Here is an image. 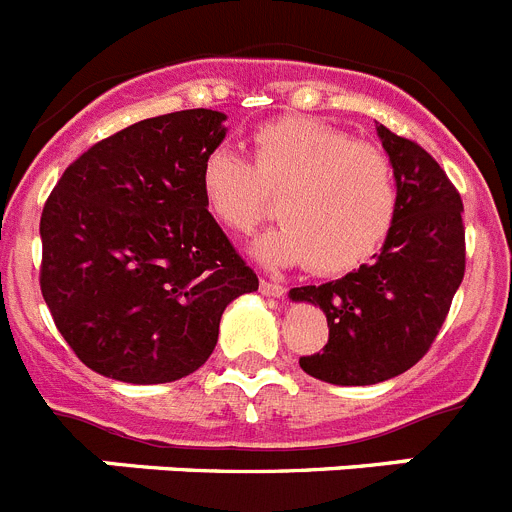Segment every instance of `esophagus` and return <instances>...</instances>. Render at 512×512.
Returning <instances> with one entry per match:
<instances>
[{
	"label": "esophagus",
	"mask_w": 512,
	"mask_h": 512,
	"mask_svg": "<svg viewBox=\"0 0 512 512\" xmlns=\"http://www.w3.org/2000/svg\"><path fill=\"white\" fill-rule=\"evenodd\" d=\"M259 287H261V292H264V295H269V297H282L284 292H287V289H284V284L271 282V279H261Z\"/></svg>",
	"instance_id": "1"
}]
</instances>
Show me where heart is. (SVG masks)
I'll return each instance as SVG.
<instances>
[{
	"mask_svg": "<svg viewBox=\"0 0 512 512\" xmlns=\"http://www.w3.org/2000/svg\"><path fill=\"white\" fill-rule=\"evenodd\" d=\"M251 148L253 164L225 146L207 153L200 184L207 210L233 233L256 228L283 194L282 225L256 243L261 261L338 277L390 238L397 179L377 146L312 117H279L251 135Z\"/></svg>",
	"mask_w": 512,
	"mask_h": 512,
	"instance_id": "1",
	"label": "heart"
}]
</instances>
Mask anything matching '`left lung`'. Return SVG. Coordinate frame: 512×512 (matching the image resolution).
Instances as JSON below:
<instances>
[{
    "instance_id": "1",
    "label": "left lung",
    "mask_w": 512,
    "mask_h": 512,
    "mask_svg": "<svg viewBox=\"0 0 512 512\" xmlns=\"http://www.w3.org/2000/svg\"><path fill=\"white\" fill-rule=\"evenodd\" d=\"M397 179V220L372 264L336 282L295 287L328 318V343L300 356L310 377L377 384L408 372L436 341L467 269L461 194L431 153L379 125Z\"/></svg>"
}]
</instances>
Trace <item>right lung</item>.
I'll return each instance as SVG.
<instances>
[{
    "label": "right lung",
    "instance_id": "obj_1",
    "mask_svg": "<svg viewBox=\"0 0 512 512\" xmlns=\"http://www.w3.org/2000/svg\"><path fill=\"white\" fill-rule=\"evenodd\" d=\"M225 115L182 110L94 143L40 215V292L63 341L104 377L164 384L197 372L223 310L259 289L202 197Z\"/></svg>",
    "mask_w": 512,
    "mask_h": 512
}]
</instances>
